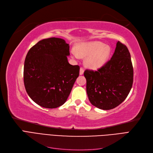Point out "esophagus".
Wrapping results in <instances>:
<instances>
[{"mask_svg": "<svg viewBox=\"0 0 153 153\" xmlns=\"http://www.w3.org/2000/svg\"><path fill=\"white\" fill-rule=\"evenodd\" d=\"M84 68H80V75H83V74H84Z\"/></svg>", "mask_w": 153, "mask_h": 153, "instance_id": "esophagus-1", "label": "esophagus"}]
</instances>
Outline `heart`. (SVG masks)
<instances>
[{
	"label": "heart",
	"instance_id": "b5f03b06",
	"mask_svg": "<svg viewBox=\"0 0 153 153\" xmlns=\"http://www.w3.org/2000/svg\"><path fill=\"white\" fill-rule=\"evenodd\" d=\"M110 53V48L99 41L83 43L77 48V54L81 57H87L85 66L92 69L102 67L107 61ZM77 56L76 53H73Z\"/></svg>",
	"mask_w": 153,
	"mask_h": 153
}]
</instances>
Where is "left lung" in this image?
<instances>
[{
    "instance_id": "obj_1",
    "label": "left lung",
    "mask_w": 153,
    "mask_h": 153,
    "mask_svg": "<svg viewBox=\"0 0 153 153\" xmlns=\"http://www.w3.org/2000/svg\"><path fill=\"white\" fill-rule=\"evenodd\" d=\"M84 75L91 104L102 110L116 107L126 98L133 82V68L126 46L117 41L110 61L97 71L86 69Z\"/></svg>"
}]
</instances>
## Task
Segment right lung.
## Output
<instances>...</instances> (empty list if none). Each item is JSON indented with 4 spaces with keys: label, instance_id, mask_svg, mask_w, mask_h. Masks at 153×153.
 Masks as SVG:
<instances>
[{
    "label": "right lung",
    "instance_id": "add662e5",
    "mask_svg": "<svg viewBox=\"0 0 153 153\" xmlns=\"http://www.w3.org/2000/svg\"><path fill=\"white\" fill-rule=\"evenodd\" d=\"M69 46L61 38L39 41L27 53L24 68L26 91L36 103L55 108L66 102L80 67L68 62Z\"/></svg>",
    "mask_w": 153,
    "mask_h": 153
}]
</instances>
